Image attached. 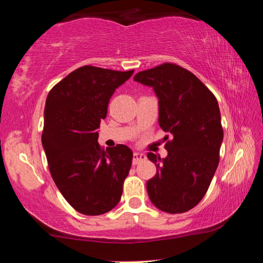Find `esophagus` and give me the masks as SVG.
<instances>
[{"instance_id": "34e87169", "label": "esophagus", "mask_w": 263, "mask_h": 263, "mask_svg": "<svg viewBox=\"0 0 263 263\" xmlns=\"http://www.w3.org/2000/svg\"><path fill=\"white\" fill-rule=\"evenodd\" d=\"M146 159V155L144 153H140V152H135L133 153V164H138L141 161H144Z\"/></svg>"}]
</instances>
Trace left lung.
<instances>
[{"label": "left lung", "mask_w": 263, "mask_h": 263, "mask_svg": "<svg viewBox=\"0 0 263 263\" xmlns=\"http://www.w3.org/2000/svg\"><path fill=\"white\" fill-rule=\"evenodd\" d=\"M135 81L153 88L159 125L172 138L164 145L166 158L147 154L157 166L146 184L151 202L163 212L189 211L206 194L219 163L224 137L219 105L201 80L175 64L142 70Z\"/></svg>", "instance_id": "obj_1"}]
</instances>
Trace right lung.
<instances>
[{"instance_id": "add662e5", "label": "right lung", "mask_w": 263, "mask_h": 263, "mask_svg": "<svg viewBox=\"0 0 263 263\" xmlns=\"http://www.w3.org/2000/svg\"><path fill=\"white\" fill-rule=\"evenodd\" d=\"M132 74L83 66L47 95L42 144L48 168L61 195L82 215H103L121 201L133 153L121 144L104 151L97 128L115 90Z\"/></svg>"}]
</instances>
